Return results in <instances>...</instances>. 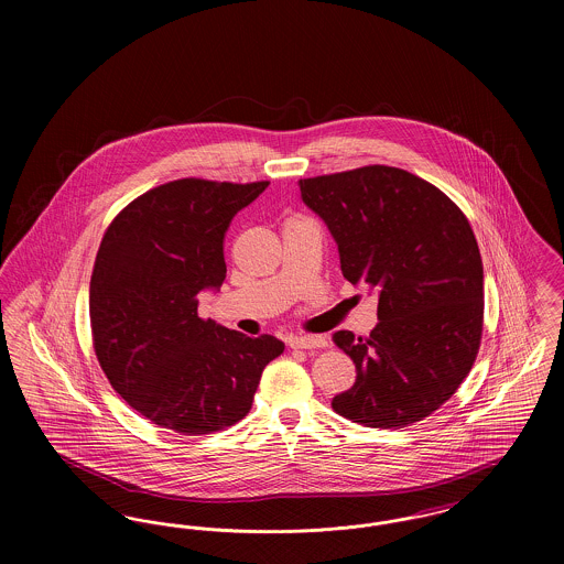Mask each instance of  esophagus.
<instances>
[{
  "label": "esophagus",
  "mask_w": 564,
  "mask_h": 564,
  "mask_svg": "<svg viewBox=\"0 0 564 564\" xmlns=\"http://www.w3.org/2000/svg\"><path fill=\"white\" fill-rule=\"evenodd\" d=\"M288 343H290L292 349H322V347H327L325 336H290Z\"/></svg>",
  "instance_id": "esophagus-1"
}]
</instances>
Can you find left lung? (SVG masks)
<instances>
[{
  "instance_id": "1",
  "label": "left lung",
  "mask_w": 564,
  "mask_h": 564,
  "mask_svg": "<svg viewBox=\"0 0 564 564\" xmlns=\"http://www.w3.org/2000/svg\"><path fill=\"white\" fill-rule=\"evenodd\" d=\"M300 192L338 245L345 279L378 294L368 338L334 334L357 378L332 408L380 430L423 421L480 349L482 258L467 217L442 189L384 164L300 180Z\"/></svg>"
}]
</instances>
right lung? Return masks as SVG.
Returning a JSON list of instances; mask_svg holds the SVG:
<instances>
[{
	"label": "right lung",
	"instance_id": "add662e5",
	"mask_svg": "<svg viewBox=\"0 0 564 564\" xmlns=\"http://www.w3.org/2000/svg\"><path fill=\"white\" fill-rule=\"evenodd\" d=\"M269 182L177 180L109 224L90 276V327L113 391L150 423L203 435L239 423L285 345L198 317L226 279L224 237Z\"/></svg>",
	"mask_w": 564,
	"mask_h": 564
}]
</instances>
